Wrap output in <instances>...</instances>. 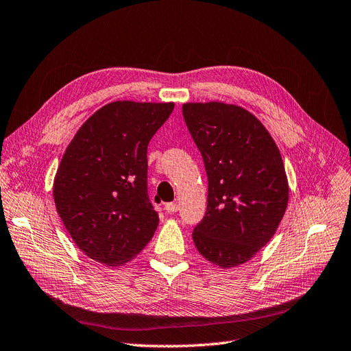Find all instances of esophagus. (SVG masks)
I'll list each match as a JSON object with an SVG mask.
<instances>
[{
  "label": "esophagus",
  "instance_id": "1",
  "mask_svg": "<svg viewBox=\"0 0 351 351\" xmlns=\"http://www.w3.org/2000/svg\"><path fill=\"white\" fill-rule=\"evenodd\" d=\"M165 210H166L169 214H173V213H176V211L179 210V205H178L176 202H167V204L165 205Z\"/></svg>",
  "mask_w": 351,
  "mask_h": 351
}]
</instances>
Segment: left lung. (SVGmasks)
I'll return each mask as SVG.
<instances>
[{
	"instance_id": "1",
	"label": "left lung",
	"mask_w": 351,
	"mask_h": 351,
	"mask_svg": "<svg viewBox=\"0 0 351 351\" xmlns=\"http://www.w3.org/2000/svg\"><path fill=\"white\" fill-rule=\"evenodd\" d=\"M182 114L201 152L208 204L192 231L198 252L234 267L274 237L288 205V179L274 138L253 114L221 102L185 104Z\"/></svg>"
}]
</instances>
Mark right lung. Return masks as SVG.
Segmentation results:
<instances>
[{"label": "right lung", "instance_id": "add662e5", "mask_svg": "<svg viewBox=\"0 0 351 351\" xmlns=\"http://www.w3.org/2000/svg\"><path fill=\"white\" fill-rule=\"evenodd\" d=\"M173 104L117 101L77 130L53 184L58 214L88 257L120 266L159 224L147 191V146Z\"/></svg>", "mask_w": 351, "mask_h": 351}]
</instances>
